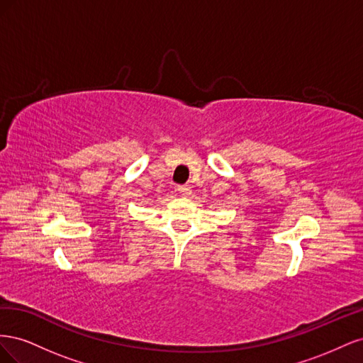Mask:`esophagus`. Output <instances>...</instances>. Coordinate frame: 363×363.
<instances>
[{"mask_svg": "<svg viewBox=\"0 0 363 363\" xmlns=\"http://www.w3.org/2000/svg\"><path fill=\"white\" fill-rule=\"evenodd\" d=\"M177 192L183 196H189L191 195V186L189 184H180V186H177Z\"/></svg>", "mask_w": 363, "mask_h": 363, "instance_id": "34e87169", "label": "esophagus"}]
</instances>
